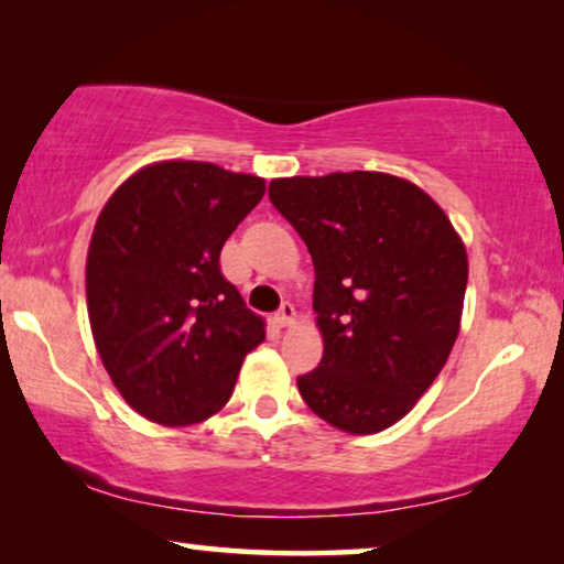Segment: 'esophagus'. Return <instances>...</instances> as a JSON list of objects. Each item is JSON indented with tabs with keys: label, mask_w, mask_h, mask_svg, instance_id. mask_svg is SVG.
Masks as SVG:
<instances>
[{
	"label": "esophagus",
	"mask_w": 564,
	"mask_h": 564,
	"mask_svg": "<svg viewBox=\"0 0 564 564\" xmlns=\"http://www.w3.org/2000/svg\"><path fill=\"white\" fill-rule=\"evenodd\" d=\"M274 321L280 323V326H292V323H295V305L282 303V307L274 315Z\"/></svg>",
	"instance_id": "obj_1"
}]
</instances>
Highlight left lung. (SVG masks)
<instances>
[{"mask_svg": "<svg viewBox=\"0 0 564 564\" xmlns=\"http://www.w3.org/2000/svg\"><path fill=\"white\" fill-rule=\"evenodd\" d=\"M269 199L315 267L323 359L297 377L307 408L346 434H377L411 411L449 359L467 251L442 207L382 172L290 176Z\"/></svg>", "mask_w": 564, "mask_h": 564, "instance_id": "8db88e82", "label": "left lung"}]
</instances>
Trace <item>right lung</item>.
<instances>
[{"label":"right lung","mask_w":564,"mask_h":564,"mask_svg":"<svg viewBox=\"0 0 564 564\" xmlns=\"http://www.w3.org/2000/svg\"><path fill=\"white\" fill-rule=\"evenodd\" d=\"M264 180L207 161L135 172L99 213L87 253V307L99 359L153 423L218 413L264 321L220 272V249L264 197Z\"/></svg>","instance_id":"add662e5"}]
</instances>
